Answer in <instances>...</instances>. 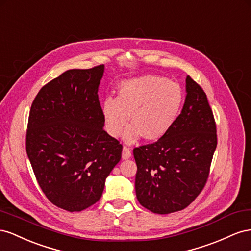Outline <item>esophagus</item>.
I'll use <instances>...</instances> for the list:
<instances>
[{"instance_id":"esophagus-1","label":"esophagus","mask_w":251,"mask_h":251,"mask_svg":"<svg viewBox=\"0 0 251 251\" xmlns=\"http://www.w3.org/2000/svg\"><path fill=\"white\" fill-rule=\"evenodd\" d=\"M130 156H131L130 149L128 147H123V150H122V157H123V160L130 159Z\"/></svg>"}]
</instances>
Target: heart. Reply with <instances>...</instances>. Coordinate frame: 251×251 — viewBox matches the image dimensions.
<instances>
[{
    "mask_svg": "<svg viewBox=\"0 0 251 251\" xmlns=\"http://www.w3.org/2000/svg\"><path fill=\"white\" fill-rule=\"evenodd\" d=\"M184 103L181 86L165 77L145 75L121 82L117 98H106L102 103L105 128L111 137L124 133L127 143L142 135L148 142L163 139L176 122Z\"/></svg>",
    "mask_w": 251,
    "mask_h": 251,
    "instance_id": "b5f03b06",
    "label": "heart"
}]
</instances>
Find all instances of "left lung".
Listing matches in <instances>:
<instances>
[{
    "label": "left lung",
    "instance_id": "obj_1",
    "mask_svg": "<svg viewBox=\"0 0 251 251\" xmlns=\"http://www.w3.org/2000/svg\"><path fill=\"white\" fill-rule=\"evenodd\" d=\"M216 148L217 128L208 100L187 75L185 103L174 127L160 141L133 149L140 204L159 214L186 208L204 188Z\"/></svg>",
    "mask_w": 251,
    "mask_h": 251
}]
</instances>
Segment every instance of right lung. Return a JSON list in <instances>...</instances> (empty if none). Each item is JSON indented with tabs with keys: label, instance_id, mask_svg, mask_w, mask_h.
<instances>
[{
	"label": "right lung",
	"instance_id": "obj_1",
	"mask_svg": "<svg viewBox=\"0 0 251 251\" xmlns=\"http://www.w3.org/2000/svg\"><path fill=\"white\" fill-rule=\"evenodd\" d=\"M104 65L70 69L43 86L31 105L26 151L53 205L82 211L102 197L122 145L104 130L99 86Z\"/></svg>",
	"mask_w": 251,
	"mask_h": 251
}]
</instances>
